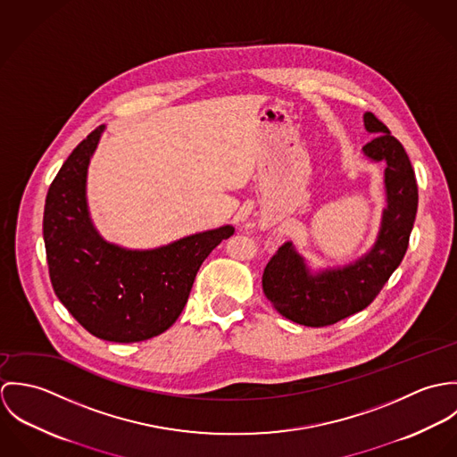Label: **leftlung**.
<instances>
[{
  "label": "left lung",
  "mask_w": 457,
  "mask_h": 457,
  "mask_svg": "<svg viewBox=\"0 0 457 457\" xmlns=\"http://www.w3.org/2000/svg\"><path fill=\"white\" fill-rule=\"evenodd\" d=\"M364 125L377 137L362 149L371 160H386L387 209L375 248L343 269L312 276L292 245H283L262 276L265 297L288 320L308 327L332 326L370 306L403 261L413 228L419 188L403 144L373 114Z\"/></svg>",
  "instance_id": "8db88e82"
}]
</instances>
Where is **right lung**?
Wrapping results in <instances>:
<instances>
[{
  "label": "right lung",
  "mask_w": 457,
  "mask_h": 457,
  "mask_svg": "<svg viewBox=\"0 0 457 457\" xmlns=\"http://www.w3.org/2000/svg\"><path fill=\"white\" fill-rule=\"evenodd\" d=\"M102 130L95 129L71 151L49 187L46 253L53 288L71 317L100 339L135 343L179 319L202 262L234 228L227 225L151 252L105 243L86 207V170Z\"/></svg>",
  "instance_id": "right-lung-1"
}]
</instances>
